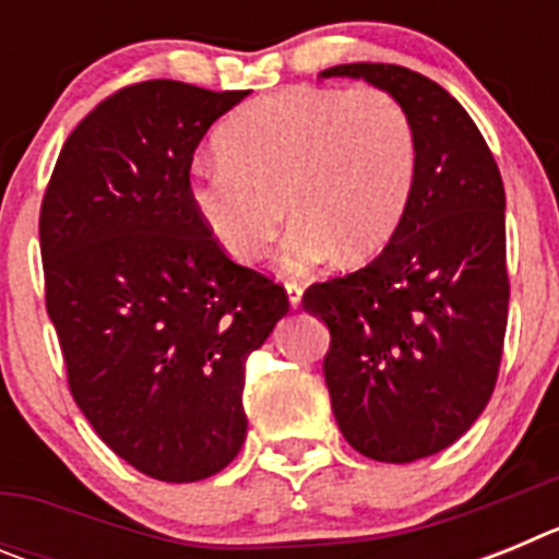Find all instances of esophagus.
Here are the masks:
<instances>
[{"mask_svg": "<svg viewBox=\"0 0 559 559\" xmlns=\"http://www.w3.org/2000/svg\"><path fill=\"white\" fill-rule=\"evenodd\" d=\"M285 294H288L290 308H299V305H302V285L299 283L288 280V283H285Z\"/></svg>", "mask_w": 559, "mask_h": 559, "instance_id": "obj_1", "label": "esophagus"}]
</instances>
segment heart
I'll return each instance as SVG.
<instances>
[{
  "label": "heart",
  "instance_id": "obj_1",
  "mask_svg": "<svg viewBox=\"0 0 559 559\" xmlns=\"http://www.w3.org/2000/svg\"><path fill=\"white\" fill-rule=\"evenodd\" d=\"M190 167V204L237 263H260L285 221L288 269L335 251L372 257L397 231L417 176V136L403 103L378 86L285 88L249 103Z\"/></svg>",
  "mask_w": 559,
  "mask_h": 559
}]
</instances>
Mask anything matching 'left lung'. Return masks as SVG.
I'll use <instances>...</instances> for the list:
<instances>
[{
  "label": "left lung",
  "instance_id": "left-lung-1",
  "mask_svg": "<svg viewBox=\"0 0 559 559\" xmlns=\"http://www.w3.org/2000/svg\"><path fill=\"white\" fill-rule=\"evenodd\" d=\"M403 103L417 136L408 210L386 249L305 290L330 330L335 423L374 462L453 445L492 397L510 313L503 181L481 131L445 88L397 63H341Z\"/></svg>",
  "mask_w": 559,
  "mask_h": 559
}]
</instances>
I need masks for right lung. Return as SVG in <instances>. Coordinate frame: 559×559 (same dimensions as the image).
I'll use <instances>...</instances> for the list:
<instances>
[{"instance_id":"obj_1","label":"right lung","mask_w":559,"mask_h":559,"mask_svg":"<svg viewBox=\"0 0 559 559\" xmlns=\"http://www.w3.org/2000/svg\"><path fill=\"white\" fill-rule=\"evenodd\" d=\"M246 92L142 81L63 142L41 201L44 299L97 437L159 481H201L246 439V360L288 313L190 204L192 153Z\"/></svg>"}]
</instances>
